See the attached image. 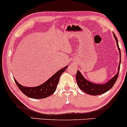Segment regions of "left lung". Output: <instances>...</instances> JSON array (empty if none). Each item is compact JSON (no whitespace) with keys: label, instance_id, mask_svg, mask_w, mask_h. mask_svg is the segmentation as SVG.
<instances>
[{"label":"left lung","instance_id":"8db88e82","mask_svg":"<svg viewBox=\"0 0 127 127\" xmlns=\"http://www.w3.org/2000/svg\"><path fill=\"white\" fill-rule=\"evenodd\" d=\"M113 36L116 39L117 48L119 49L120 53V58L119 66V67H118V72L117 74L113 77L110 80H109L107 83H105V84H95V83L90 82V81L87 80L86 78L84 77V76L82 75L80 72L79 70H77L76 76V79L78 86H79L80 89L82 90L83 91H84L85 93L87 94L91 95H99L103 94L105 93L106 92L110 90L113 87V86H114L116 80H117L118 76H119V74L120 67L121 64V51L119 46V43H118L117 39L114 33Z\"/></svg>","mask_w":127,"mask_h":127}]
</instances>
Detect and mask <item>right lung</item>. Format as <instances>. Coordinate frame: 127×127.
<instances>
[{"label": "right lung", "mask_w": 127, "mask_h": 127, "mask_svg": "<svg viewBox=\"0 0 127 127\" xmlns=\"http://www.w3.org/2000/svg\"><path fill=\"white\" fill-rule=\"evenodd\" d=\"M68 66H66L64 68L60 69L58 72L52 76V77L47 80L46 82L43 83L42 84L40 85L37 87H28L22 86L14 78L16 84L18 86L22 93L24 94L26 96L31 98L33 99H43L47 98L53 94L54 93L56 90L57 85L58 84L60 80V76L62 73L65 72V70L67 69Z\"/></svg>", "instance_id": "1"}]
</instances>
